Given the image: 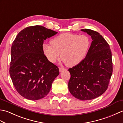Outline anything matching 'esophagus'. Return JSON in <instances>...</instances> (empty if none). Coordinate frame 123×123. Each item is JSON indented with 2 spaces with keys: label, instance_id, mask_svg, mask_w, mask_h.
I'll list each match as a JSON object with an SVG mask.
<instances>
[{
  "label": "esophagus",
  "instance_id": "esophagus-1",
  "mask_svg": "<svg viewBox=\"0 0 123 123\" xmlns=\"http://www.w3.org/2000/svg\"><path fill=\"white\" fill-rule=\"evenodd\" d=\"M66 70V69L64 68H59V71L60 72H62L63 71H64Z\"/></svg>",
  "mask_w": 123,
  "mask_h": 123
}]
</instances>
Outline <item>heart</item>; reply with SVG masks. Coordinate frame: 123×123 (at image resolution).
I'll use <instances>...</instances> for the list:
<instances>
[{"label":"heart","mask_w":123,"mask_h":123,"mask_svg":"<svg viewBox=\"0 0 123 123\" xmlns=\"http://www.w3.org/2000/svg\"><path fill=\"white\" fill-rule=\"evenodd\" d=\"M51 44L44 43L42 45L43 53L47 59L54 63L61 55L64 63L71 67L79 64L85 59L90 42L85 35L63 33L52 40Z\"/></svg>","instance_id":"1"}]
</instances>
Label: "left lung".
I'll return each instance as SVG.
<instances>
[{
	"label": "left lung",
	"instance_id": "1",
	"mask_svg": "<svg viewBox=\"0 0 123 123\" xmlns=\"http://www.w3.org/2000/svg\"><path fill=\"white\" fill-rule=\"evenodd\" d=\"M91 36L92 42L85 58L68 71V88L71 95L81 100L98 97L107 89L113 73L111 51L100 34L90 29L81 30Z\"/></svg>",
	"mask_w": 123,
	"mask_h": 123
}]
</instances>
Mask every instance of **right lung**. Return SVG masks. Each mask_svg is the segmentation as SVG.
<instances>
[{
    "label": "right lung",
    "mask_w": 123,
    "mask_h": 123,
    "mask_svg": "<svg viewBox=\"0 0 123 123\" xmlns=\"http://www.w3.org/2000/svg\"><path fill=\"white\" fill-rule=\"evenodd\" d=\"M57 33L42 26H29L12 44L10 77L18 93L28 100L45 97L59 74V68L47 59L42 49L44 41Z\"/></svg>",
    "instance_id": "obj_1"
}]
</instances>
